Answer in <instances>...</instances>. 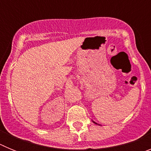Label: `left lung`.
<instances>
[{
    "instance_id": "obj_1",
    "label": "left lung",
    "mask_w": 151,
    "mask_h": 151,
    "mask_svg": "<svg viewBox=\"0 0 151 151\" xmlns=\"http://www.w3.org/2000/svg\"><path fill=\"white\" fill-rule=\"evenodd\" d=\"M92 122H94V123H95V124H97V125H99V124H97V122H94V121H93V120H92Z\"/></svg>"
}]
</instances>
